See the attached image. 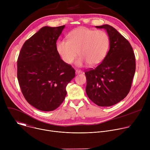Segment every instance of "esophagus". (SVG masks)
<instances>
[{
	"instance_id": "obj_1",
	"label": "esophagus",
	"mask_w": 150,
	"mask_h": 150,
	"mask_svg": "<svg viewBox=\"0 0 150 150\" xmlns=\"http://www.w3.org/2000/svg\"><path fill=\"white\" fill-rule=\"evenodd\" d=\"M82 73V71H81V70H79V69H76V74H81Z\"/></svg>"
}]
</instances>
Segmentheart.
Wrapping results in <instances>:
<instances>
[{
	"instance_id": "heart-1",
	"label": "heart",
	"mask_w": 150,
	"mask_h": 150,
	"mask_svg": "<svg viewBox=\"0 0 150 150\" xmlns=\"http://www.w3.org/2000/svg\"><path fill=\"white\" fill-rule=\"evenodd\" d=\"M69 40H62L57 42L56 49L62 60L71 64L77 55L80 56L76 65L82 67L88 63L96 66L105 57L110 46V38L104 31L94 30L81 27L72 31Z\"/></svg>"
}]
</instances>
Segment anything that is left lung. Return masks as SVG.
<instances>
[{
    "label": "left lung",
    "instance_id": "left-lung-1",
    "mask_svg": "<svg viewBox=\"0 0 150 150\" xmlns=\"http://www.w3.org/2000/svg\"><path fill=\"white\" fill-rule=\"evenodd\" d=\"M110 38V49L94 69L85 72L86 93L88 98L101 107H109L122 100L129 93L135 72V57L128 41L115 28L105 24Z\"/></svg>",
    "mask_w": 150,
    "mask_h": 150
}]
</instances>
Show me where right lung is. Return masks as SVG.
<instances>
[{
	"label": "right lung",
	"mask_w": 150,
	"mask_h": 150,
	"mask_svg": "<svg viewBox=\"0 0 150 150\" xmlns=\"http://www.w3.org/2000/svg\"><path fill=\"white\" fill-rule=\"evenodd\" d=\"M65 27H42L24 42L18 58L21 91L30 104L41 111L58 108L67 96L68 83L75 76L74 69L60 59L56 49Z\"/></svg>",
	"instance_id": "obj_1"
}]
</instances>
